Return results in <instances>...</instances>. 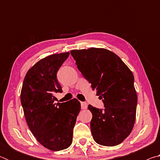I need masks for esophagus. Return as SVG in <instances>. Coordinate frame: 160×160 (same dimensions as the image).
Here are the masks:
<instances>
[{
  "label": "esophagus",
  "mask_w": 160,
  "mask_h": 160,
  "mask_svg": "<svg viewBox=\"0 0 160 160\" xmlns=\"http://www.w3.org/2000/svg\"><path fill=\"white\" fill-rule=\"evenodd\" d=\"M81 108L82 109H86L88 108V104L86 102H81Z\"/></svg>",
  "instance_id": "esophagus-1"
}]
</instances>
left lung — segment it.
I'll return each instance as SVG.
<instances>
[{
  "mask_svg": "<svg viewBox=\"0 0 160 160\" xmlns=\"http://www.w3.org/2000/svg\"><path fill=\"white\" fill-rule=\"evenodd\" d=\"M78 68L102 99L104 109L88 105L92 113L90 128L97 143L117 145L133 128L138 102L134 77L129 68L112 51L102 48L72 50Z\"/></svg>",
  "mask_w": 160,
  "mask_h": 160,
  "instance_id": "8db88e82",
  "label": "left lung"
}]
</instances>
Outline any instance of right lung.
Masks as SVG:
<instances>
[{
  "label": "right lung",
  "instance_id": "1",
  "mask_svg": "<svg viewBox=\"0 0 160 160\" xmlns=\"http://www.w3.org/2000/svg\"><path fill=\"white\" fill-rule=\"evenodd\" d=\"M70 52L52 54L29 69L22 87L20 100L27 123L40 144L52 151L70 147L80 102L77 99L54 103L62 92L56 74Z\"/></svg>",
  "mask_w": 160,
  "mask_h": 160
}]
</instances>
